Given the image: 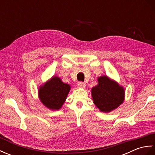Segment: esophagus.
Wrapping results in <instances>:
<instances>
[{"label":"esophagus","mask_w":155,"mask_h":155,"mask_svg":"<svg viewBox=\"0 0 155 155\" xmlns=\"http://www.w3.org/2000/svg\"><path fill=\"white\" fill-rule=\"evenodd\" d=\"M85 87H86V84L83 83V82H79V83H78V87L84 88H85Z\"/></svg>","instance_id":"1"}]
</instances>
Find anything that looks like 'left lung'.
I'll return each mask as SVG.
<instances>
[{"label":"left lung","mask_w":155,"mask_h":155,"mask_svg":"<svg viewBox=\"0 0 155 155\" xmlns=\"http://www.w3.org/2000/svg\"><path fill=\"white\" fill-rule=\"evenodd\" d=\"M98 84L92 88L94 104L102 112H110L123 103L124 97L123 88L106 76L98 78Z\"/></svg>","instance_id":"1"}]
</instances>
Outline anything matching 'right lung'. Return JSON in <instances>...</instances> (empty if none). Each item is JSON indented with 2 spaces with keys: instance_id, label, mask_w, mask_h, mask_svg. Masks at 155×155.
Segmentation results:
<instances>
[{
  "instance_id": "1",
  "label": "right lung",
  "mask_w": 155,
  "mask_h": 155,
  "mask_svg": "<svg viewBox=\"0 0 155 155\" xmlns=\"http://www.w3.org/2000/svg\"><path fill=\"white\" fill-rule=\"evenodd\" d=\"M70 89L71 87L68 84L62 83L58 77H53L40 88L39 98L47 108L58 110L64 103Z\"/></svg>"
}]
</instances>
